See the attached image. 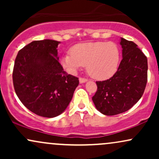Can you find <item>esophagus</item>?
<instances>
[{
	"label": "esophagus",
	"instance_id": "1",
	"mask_svg": "<svg viewBox=\"0 0 159 159\" xmlns=\"http://www.w3.org/2000/svg\"><path fill=\"white\" fill-rule=\"evenodd\" d=\"M88 80L87 79V78H79V82L81 84H83V83H85V82H87Z\"/></svg>",
	"mask_w": 159,
	"mask_h": 159
}]
</instances>
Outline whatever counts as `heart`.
<instances>
[{
  "label": "heart",
  "mask_w": 159,
  "mask_h": 159,
  "mask_svg": "<svg viewBox=\"0 0 159 159\" xmlns=\"http://www.w3.org/2000/svg\"><path fill=\"white\" fill-rule=\"evenodd\" d=\"M120 52L112 42H93L78 44L62 57V65L70 73L83 66L91 77L106 80L112 77L119 68Z\"/></svg>",
  "instance_id": "b5f03b06"
}]
</instances>
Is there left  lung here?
I'll return each mask as SVG.
<instances>
[{"label":"left lung","mask_w":159,"mask_h":159,"mask_svg":"<svg viewBox=\"0 0 159 159\" xmlns=\"http://www.w3.org/2000/svg\"><path fill=\"white\" fill-rule=\"evenodd\" d=\"M123 59L109 79L96 81L92 99L96 109L107 116L125 112L139 101L147 82V58L132 41L121 38Z\"/></svg>","instance_id":"obj_1"}]
</instances>
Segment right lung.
<instances>
[{"label": "right lung", "mask_w": 159, "mask_h": 159, "mask_svg": "<svg viewBox=\"0 0 159 159\" xmlns=\"http://www.w3.org/2000/svg\"><path fill=\"white\" fill-rule=\"evenodd\" d=\"M60 42L33 41L16 56L12 81L16 93L28 110L43 117H55L66 110L79 84L63 71L57 57Z\"/></svg>", "instance_id": "right-lung-1"}]
</instances>
